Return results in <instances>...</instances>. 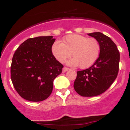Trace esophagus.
Masks as SVG:
<instances>
[{
    "label": "esophagus",
    "mask_w": 130,
    "mask_h": 130,
    "mask_svg": "<svg viewBox=\"0 0 130 130\" xmlns=\"http://www.w3.org/2000/svg\"><path fill=\"white\" fill-rule=\"evenodd\" d=\"M69 70V69L68 68H66V67H64L63 68H62V72L63 73H65V72H66L67 71Z\"/></svg>",
    "instance_id": "34e87169"
}]
</instances>
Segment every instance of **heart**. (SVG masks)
Segmentation results:
<instances>
[{
  "label": "heart",
  "instance_id": "obj_1",
  "mask_svg": "<svg viewBox=\"0 0 130 130\" xmlns=\"http://www.w3.org/2000/svg\"><path fill=\"white\" fill-rule=\"evenodd\" d=\"M52 55L57 61L63 63L68 58L73 57L67 61L71 66L79 67L82 69L88 68L95 62L99 56L101 47L98 41L78 34L67 35L62 42L56 41L51 47Z\"/></svg>",
  "mask_w": 130,
  "mask_h": 130
}]
</instances>
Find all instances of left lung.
Listing matches in <instances>:
<instances>
[{
	"instance_id": "1",
	"label": "left lung",
	"mask_w": 130,
	"mask_h": 130,
	"mask_svg": "<svg viewBox=\"0 0 130 130\" xmlns=\"http://www.w3.org/2000/svg\"><path fill=\"white\" fill-rule=\"evenodd\" d=\"M88 35L98 41L101 52L92 66L77 72L74 88L83 97H94L107 90L116 79L120 55L116 45L107 36L101 32L88 33Z\"/></svg>"
}]
</instances>
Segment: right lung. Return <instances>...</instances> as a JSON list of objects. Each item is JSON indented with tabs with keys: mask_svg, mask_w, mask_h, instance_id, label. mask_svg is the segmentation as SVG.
Wrapping results in <instances>:
<instances>
[{
	"mask_svg": "<svg viewBox=\"0 0 130 130\" xmlns=\"http://www.w3.org/2000/svg\"><path fill=\"white\" fill-rule=\"evenodd\" d=\"M55 40L53 36L28 38L15 52L11 77L14 87L22 98L40 102L52 93L54 80L63 68L51 52Z\"/></svg>",
	"mask_w": 130,
	"mask_h": 130,
	"instance_id": "1",
	"label": "right lung"
}]
</instances>
